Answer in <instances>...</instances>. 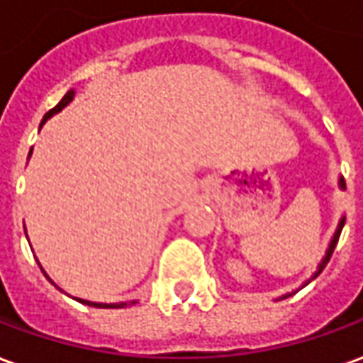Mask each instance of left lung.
<instances>
[{"label":"left lung","mask_w":363,"mask_h":363,"mask_svg":"<svg viewBox=\"0 0 363 363\" xmlns=\"http://www.w3.org/2000/svg\"><path fill=\"white\" fill-rule=\"evenodd\" d=\"M340 189H345V181H344V179H342V177H340ZM344 225H345V217H342V219H340V223H337V229H335V233H333V237H331L330 247H328V251H325V257L321 259V263H319V265H318V271H315V273L311 275V279H315L319 273L323 271V267L328 265V261H330L331 253H333V249H335V245H337V239H340V235H342V229H344ZM311 279H307L306 285L309 281H311ZM289 295H291V294L283 295V299H285V297H289Z\"/></svg>","instance_id":"obj_1"}]
</instances>
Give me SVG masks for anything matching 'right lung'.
<instances>
[{
  "mask_svg": "<svg viewBox=\"0 0 363 363\" xmlns=\"http://www.w3.org/2000/svg\"><path fill=\"white\" fill-rule=\"evenodd\" d=\"M74 94H76L74 90H68V92H66V96H64V98H62V100L57 102V106H54L52 110H50V112H48V114H45L44 120H42V124H40V128L44 126L45 120L52 118V116H54V114H57V112H60L62 108L68 106L69 102H72V98H74ZM30 155H32V152H30ZM40 269H42V265H40ZM42 271H44V269H42ZM44 275H45V271H44ZM45 277H48V275H45ZM48 279H50V277H48ZM50 281H52V279H50ZM52 283H54V281H52ZM74 299H76V301H80V303H86V306L102 307V309H118V307L128 306V303H124V301H122V303H96V301H86V299H80V297H74ZM132 303H134V301H132Z\"/></svg>",
  "mask_w": 363,
  "mask_h": 363,
  "instance_id": "1",
  "label": "right lung"
}]
</instances>
